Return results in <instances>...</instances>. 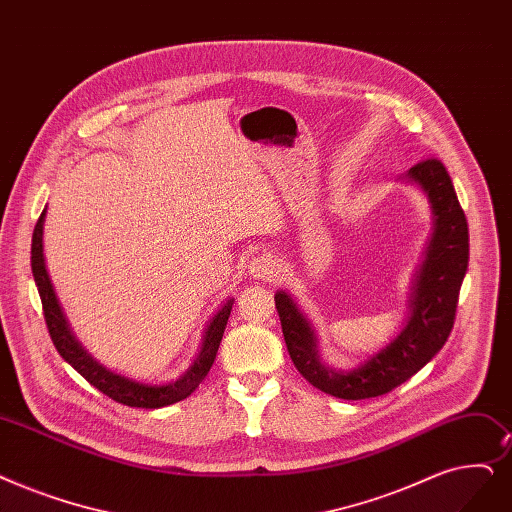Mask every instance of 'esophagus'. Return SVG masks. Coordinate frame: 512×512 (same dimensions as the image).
<instances>
[{
  "label": "esophagus",
  "instance_id": "esophagus-1",
  "mask_svg": "<svg viewBox=\"0 0 512 512\" xmlns=\"http://www.w3.org/2000/svg\"><path fill=\"white\" fill-rule=\"evenodd\" d=\"M249 272L253 274V278H261V280H270L276 276V261L270 255H261L257 259L251 261Z\"/></svg>",
  "mask_w": 512,
  "mask_h": 512
}]
</instances>
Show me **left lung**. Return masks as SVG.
Listing matches in <instances>:
<instances>
[{"instance_id": "obj_1", "label": "left lung", "mask_w": 512, "mask_h": 512, "mask_svg": "<svg viewBox=\"0 0 512 512\" xmlns=\"http://www.w3.org/2000/svg\"><path fill=\"white\" fill-rule=\"evenodd\" d=\"M408 180L427 192L435 230L416 276L410 299L412 316L393 343L355 370L326 368L318 358L314 330L295 301L282 291L274 297L284 343L295 368L305 381L328 395L368 399L389 393L431 362L454 328L460 284L469 265V226L450 175L439 159L418 161L410 167Z\"/></svg>"}]
</instances>
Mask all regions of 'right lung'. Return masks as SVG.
<instances>
[{
  "instance_id": "1",
  "label": "right lung",
  "mask_w": 512,
  "mask_h": 512,
  "mask_svg": "<svg viewBox=\"0 0 512 512\" xmlns=\"http://www.w3.org/2000/svg\"><path fill=\"white\" fill-rule=\"evenodd\" d=\"M43 217H46V211H43L37 219L35 230H33V244H31V270L33 278L37 284V291L41 297V307H43V318H46V326L52 337L54 347L62 358L69 362L83 379L94 385L98 391L108 395L110 399H115L117 404L131 406V408H163L171 406L175 402H182L190 393H194L201 385L215 362V355L221 343V337H224V330L230 318V309H232V299L221 307L213 320L209 322L205 330V341L201 347V353L196 355V360L192 366L180 376L177 381H171L167 385H144L129 381L121 374H115L100 366L90 353H85L83 347L75 341L71 335V328L66 324L62 309L56 301L52 282L48 278L46 265H43Z\"/></svg>"
}]
</instances>
